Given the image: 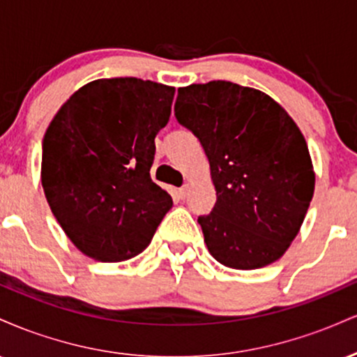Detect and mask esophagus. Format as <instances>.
<instances>
[{
	"label": "esophagus",
	"mask_w": 357,
	"mask_h": 357,
	"mask_svg": "<svg viewBox=\"0 0 357 357\" xmlns=\"http://www.w3.org/2000/svg\"><path fill=\"white\" fill-rule=\"evenodd\" d=\"M188 192H190V186H188V184H184V186H181V188H179V190H178V196H179V198H181V199H184V198H186V196H188Z\"/></svg>",
	"instance_id": "esophagus-1"
}]
</instances>
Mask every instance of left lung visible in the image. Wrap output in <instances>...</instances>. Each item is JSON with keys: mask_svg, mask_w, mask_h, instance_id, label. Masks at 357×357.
Segmentation results:
<instances>
[{"mask_svg": "<svg viewBox=\"0 0 357 357\" xmlns=\"http://www.w3.org/2000/svg\"><path fill=\"white\" fill-rule=\"evenodd\" d=\"M174 116L210 161L216 203L198 223L211 255L238 270L278 260L301 230L315 184L292 117L267 93L225 80L178 89Z\"/></svg>", "mask_w": 357, "mask_h": 357, "instance_id": "left-lung-1", "label": "left lung"}]
</instances>
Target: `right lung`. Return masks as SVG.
<instances>
[{
    "instance_id": "obj_1",
    "label": "right lung",
    "mask_w": 357,
    "mask_h": 357,
    "mask_svg": "<svg viewBox=\"0 0 357 357\" xmlns=\"http://www.w3.org/2000/svg\"><path fill=\"white\" fill-rule=\"evenodd\" d=\"M174 87L136 77L77 90L43 137L42 184L52 213L87 257L139 255L173 206L151 179L154 137L171 116Z\"/></svg>"
}]
</instances>
